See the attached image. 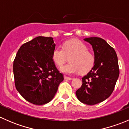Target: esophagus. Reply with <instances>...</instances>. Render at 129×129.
<instances>
[{
    "label": "esophagus",
    "mask_w": 129,
    "mask_h": 129,
    "mask_svg": "<svg viewBox=\"0 0 129 129\" xmlns=\"http://www.w3.org/2000/svg\"><path fill=\"white\" fill-rule=\"evenodd\" d=\"M64 79H66V80H72V78L69 77H67V76H65Z\"/></svg>",
    "instance_id": "34e87169"
}]
</instances>
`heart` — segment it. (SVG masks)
Returning a JSON list of instances; mask_svg holds the SVG:
<instances>
[{
	"label": "heart",
	"instance_id": "obj_1",
	"mask_svg": "<svg viewBox=\"0 0 129 129\" xmlns=\"http://www.w3.org/2000/svg\"><path fill=\"white\" fill-rule=\"evenodd\" d=\"M88 47L80 40L74 39L68 40L63 44V47L56 46L54 49L52 58L58 67L63 66L70 58L69 64L61 67L60 71L66 74H77L81 71L86 73L90 71L95 63V57L88 52Z\"/></svg>",
	"mask_w": 129,
	"mask_h": 129
}]
</instances>
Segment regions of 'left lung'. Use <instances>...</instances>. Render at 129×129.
<instances>
[{
	"label": "left lung",
	"instance_id": "obj_1",
	"mask_svg": "<svg viewBox=\"0 0 129 129\" xmlns=\"http://www.w3.org/2000/svg\"><path fill=\"white\" fill-rule=\"evenodd\" d=\"M84 40L92 46L95 63L82 78V85L75 93L82 103L95 105L107 99L114 91L119 75L118 58L115 50L103 39L93 37Z\"/></svg>",
	"mask_w": 129,
	"mask_h": 129
}]
</instances>
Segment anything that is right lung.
I'll return each instance as SVG.
<instances>
[{
    "label": "right lung",
    "instance_id": "1",
    "mask_svg": "<svg viewBox=\"0 0 129 129\" xmlns=\"http://www.w3.org/2000/svg\"><path fill=\"white\" fill-rule=\"evenodd\" d=\"M52 37L39 36L23 44L13 65L15 87L28 102L44 105L53 99L63 80L52 58Z\"/></svg>",
    "mask_w": 129,
    "mask_h": 129
}]
</instances>
